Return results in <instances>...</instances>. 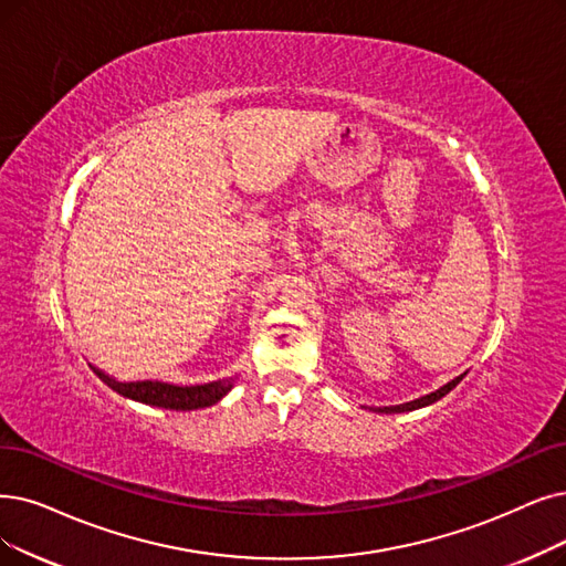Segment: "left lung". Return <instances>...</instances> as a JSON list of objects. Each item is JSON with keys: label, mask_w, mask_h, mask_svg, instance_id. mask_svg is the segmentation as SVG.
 Listing matches in <instances>:
<instances>
[{"label": "left lung", "mask_w": 566, "mask_h": 566, "mask_svg": "<svg viewBox=\"0 0 566 566\" xmlns=\"http://www.w3.org/2000/svg\"><path fill=\"white\" fill-rule=\"evenodd\" d=\"M464 376H467V371L460 374V376L453 378V380H448L446 386H441L439 390L429 392V395H422V397H418V399H413V401H403V403H395V406H365V409L376 411V413H409V411H418V409H424V406H432V403L439 401L441 397H446L450 390H453V388L458 386V382H460Z\"/></svg>", "instance_id": "8db88e82"}]
</instances>
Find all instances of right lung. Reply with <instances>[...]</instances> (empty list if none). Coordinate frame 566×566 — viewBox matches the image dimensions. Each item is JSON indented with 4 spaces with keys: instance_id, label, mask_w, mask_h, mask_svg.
<instances>
[{
    "instance_id": "right-lung-1",
    "label": "right lung",
    "mask_w": 566,
    "mask_h": 566,
    "mask_svg": "<svg viewBox=\"0 0 566 566\" xmlns=\"http://www.w3.org/2000/svg\"><path fill=\"white\" fill-rule=\"evenodd\" d=\"M93 371L118 395L148 403V406H157V409H169V411L207 409V406L218 403L224 395H228L234 388V380H237V376H228V378H218L209 382H197V386H176V382H167V380H118L97 367H93Z\"/></svg>"
}]
</instances>
